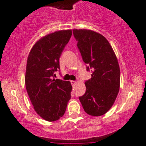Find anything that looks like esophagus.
Returning <instances> with one entry per match:
<instances>
[{
	"label": "esophagus",
	"instance_id": "34e87169",
	"mask_svg": "<svg viewBox=\"0 0 146 146\" xmlns=\"http://www.w3.org/2000/svg\"><path fill=\"white\" fill-rule=\"evenodd\" d=\"M71 84L72 86H73L75 84H76V82H75V81H71Z\"/></svg>",
	"mask_w": 146,
	"mask_h": 146
}]
</instances>
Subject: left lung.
<instances>
[{"label":"left lung","mask_w":146,"mask_h":146,"mask_svg":"<svg viewBox=\"0 0 146 146\" xmlns=\"http://www.w3.org/2000/svg\"><path fill=\"white\" fill-rule=\"evenodd\" d=\"M82 59L92 71L85 82L86 93L79 97L87 114L102 116L110 110L119 91L120 68L117 56L108 40L92 30L73 29Z\"/></svg>","instance_id":"left-lung-1"}]
</instances>
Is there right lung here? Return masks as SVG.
I'll list each match as a JSON object with an SVG mask.
<instances>
[{"label":"right lung","instance_id":"add662e5","mask_svg":"<svg viewBox=\"0 0 146 146\" xmlns=\"http://www.w3.org/2000/svg\"><path fill=\"white\" fill-rule=\"evenodd\" d=\"M72 35L71 29L48 34L38 40L29 52L25 83L35 111L47 121L64 115L71 99L70 82L54 79L60 70L59 58Z\"/></svg>","mask_w":146,"mask_h":146}]
</instances>
